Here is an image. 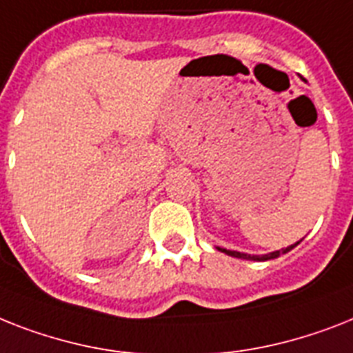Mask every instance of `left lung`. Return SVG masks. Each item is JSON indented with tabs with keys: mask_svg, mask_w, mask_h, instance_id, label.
Masks as SVG:
<instances>
[{
	"mask_svg": "<svg viewBox=\"0 0 353 353\" xmlns=\"http://www.w3.org/2000/svg\"><path fill=\"white\" fill-rule=\"evenodd\" d=\"M297 245V243H296ZM296 245H292V246H286V248H281V250H276V252H272V254H265V256H250V254H241V252H236V250H221L226 252L228 256L232 257H241V259H250V261H268V259H276V257H279L281 254H286V252H290L292 248Z\"/></svg>",
	"mask_w": 353,
	"mask_h": 353,
	"instance_id": "1",
	"label": "left lung"
}]
</instances>
